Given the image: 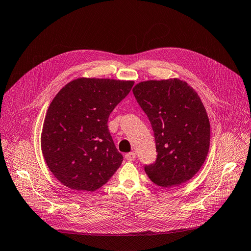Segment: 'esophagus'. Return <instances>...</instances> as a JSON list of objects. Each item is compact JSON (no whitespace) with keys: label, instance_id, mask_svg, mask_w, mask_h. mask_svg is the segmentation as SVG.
I'll use <instances>...</instances> for the list:
<instances>
[{"label":"esophagus","instance_id":"34e87169","mask_svg":"<svg viewBox=\"0 0 251 251\" xmlns=\"http://www.w3.org/2000/svg\"><path fill=\"white\" fill-rule=\"evenodd\" d=\"M126 160H128V162H132V160H135L136 158V152H128L126 154Z\"/></svg>","mask_w":251,"mask_h":251}]
</instances>
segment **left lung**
I'll return each mask as SVG.
<instances>
[{
	"mask_svg": "<svg viewBox=\"0 0 251 251\" xmlns=\"http://www.w3.org/2000/svg\"><path fill=\"white\" fill-rule=\"evenodd\" d=\"M154 132L157 157L145 166L153 183L178 186L201 169L210 146V123L198 93L178 78L146 80L133 88Z\"/></svg>",
	"mask_w": 251,
	"mask_h": 251,
	"instance_id": "obj_1",
	"label": "left lung"
}]
</instances>
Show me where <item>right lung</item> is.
<instances>
[{"label": "right lung", "mask_w": 251, "mask_h": 251, "mask_svg": "<svg viewBox=\"0 0 251 251\" xmlns=\"http://www.w3.org/2000/svg\"><path fill=\"white\" fill-rule=\"evenodd\" d=\"M133 85V80L80 77L53 98L43 123L41 149L50 172L62 184L95 192L122 165L123 155L107 123Z\"/></svg>", "instance_id": "add662e5"}]
</instances>
